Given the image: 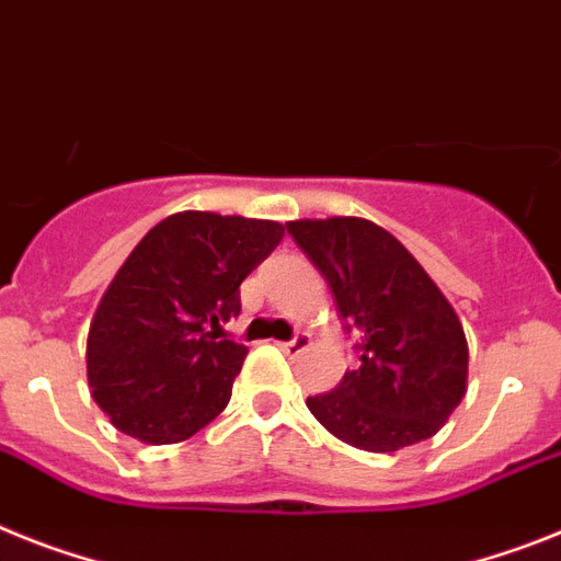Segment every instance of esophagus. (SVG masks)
I'll return each mask as SVG.
<instances>
[{
  "label": "esophagus",
  "mask_w": 561,
  "mask_h": 561,
  "mask_svg": "<svg viewBox=\"0 0 561 561\" xmlns=\"http://www.w3.org/2000/svg\"><path fill=\"white\" fill-rule=\"evenodd\" d=\"M279 347L288 353V356H299V353H305L310 347V336L308 333H299V336H294L290 342H279Z\"/></svg>",
  "instance_id": "34e87169"
}]
</instances>
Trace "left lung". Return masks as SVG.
<instances>
[{
	"label": "left lung",
	"mask_w": 561,
	"mask_h": 561,
	"mask_svg": "<svg viewBox=\"0 0 561 561\" xmlns=\"http://www.w3.org/2000/svg\"><path fill=\"white\" fill-rule=\"evenodd\" d=\"M288 230L331 282L347 333L359 336L362 365L331 393L308 397L310 413L370 454L431 439L468 393V339L454 305L370 219H296Z\"/></svg>",
	"instance_id": "1"
}]
</instances>
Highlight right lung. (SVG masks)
I'll use <instances>...</instances> for the list:
<instances>
[{"instance_id":"1","label":"right lung","mask_w":561,"mask_h":561,"mask_svg":"<svg viewBox=\"0 0 561 561\" xmlns=\"http://www.w3.org/2000/svg\"><path fill=\"white\" fill-rule=\"evenodd\" d=\"M282 237L273 219L210 210H182L145 233L88 331V385L116 431L176 445L225 411L248 347L222 339V322Z\"/></svg>"}]
</instances>
